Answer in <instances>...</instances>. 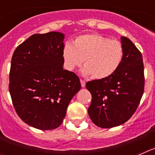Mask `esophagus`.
Masks as SVG:
<instances>
[{"label": "esophagus", "mask_w": 155, "mask_h": 155, "mask_svg": "<svg viewBox=\"0 0 155 155\" xmlns=\"http://www.w3.org/2000/svg\"><path fill=\"white\" fill-rule=\"evenodd\" d=\"M81 84L82 87H85V81L84 80H81Z\"/></svg>", "instance_id": "obj_1"}]
</instances>
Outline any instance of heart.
I'll return each mask as SVG.
<instances>
[{"label": "heart", "mask_w": 155, "mask_h": 155, "mask_svg": "<svg viewBox=\"0 0 155 155\" xmlns=\"http://www.w3.org/2000/svg\"><path fill=\"white\" fill-rule=\"evenodd\" d=\"M124 47L120 41L92 33L77 37L72 45L66 43L62 57L67 71H74L84 62L82 74L103 80L117 71L124 59Z\"/></svg>", "instance_id": "1"}]
</instances>
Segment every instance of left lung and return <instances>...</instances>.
<instances>
[{
    "label": "left lung",
    "instance_id": "left-lung-1",
    "mask_svg": "<svg viewBox=\"0 0 155 155\" xmlns=\"http://www.w3.org/2000/svg\"><path fill=\"white\" fill-rule=\"evenodd\" d=\"M124 59L116 73L103 80L86 83L91 94L87 109L91 121L101 128L122 125L133 116L144 88L143 58L130 39L121 37Z\"/></svg>",
    "mask_w": 155,
    "mask_h": 155
}]
</instances>
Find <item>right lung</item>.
Here are the masks:
<instances>
[{
	"mask_svg": "<svg viewBox=\"0 0 155 155\" xmlns=\"http://www.w3.org/2000/svg\"><path fill=\"white\" fill-rule=\"evenodd\" d=\"M64 34H34L12 56L9 91L14 107L25 124L42 130L61 126L80 79L64 70Z\"/></svg>",
	"mask_w": 155,
	"mask_h": 155,
	"instance_id": "1",
	"label": "right lung"
}]
</instances>
